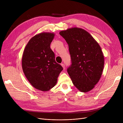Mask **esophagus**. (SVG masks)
I'll list each match as a JSON object with an SVG mask.
<instances>
[{
    "label": "esophagus",
    "mask_w": 123,
    "mask_h": 123,
    "mask_svg": "<svg viewBox=\"0 0 123 123\" xmlns=\"http://www.w3.org/2000/svg\"><path fill=\"white\" fill-rule=\"evenodd\" d=\"M61 66L63 67V69H64V70H65V65H64V64L63 63H61Z\"/></svg>",
    "instance_id": "obj_1"
}]
</instances>
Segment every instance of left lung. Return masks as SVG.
Instances as JSON below:
<instances>
[{
	"mask_svg": "<svg viewBox=\"0 0 123 123\" xmlns=\"http://www.w3.org/2000/svg\"><path fill=\"white\" fill-rule=\"evenodd\" d=\"M68 44L71 64L67 72L79 91L91 90L99 81L104 68V59L101 47L88 32L72 28L60 32Z\"/></svg>",
	"mask_w": 123,
	"mask_h": 123,
	"instance_id": "1",
	"label": "left lung"
}]
</instances>
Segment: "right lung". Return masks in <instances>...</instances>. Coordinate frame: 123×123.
Segmentation results:
<instances>
[{"label": "right lung", "instance_id": "right-lung-1", "mask_svg": "<svg viewBox=\"0 0 123 123\" xmlns=\"http://www.w3.org/2000/svg\"><path fill=\"white\" fill-rule=\"evenodd\" d=\"M54 34L41 33L29 40L22 59L23 72L35 88L47 91L56 85L57 78L63 70L55 60V54L50 45Z\"/></svg>", "mask_w": 123, "mask_h": 123}]
</instances>
